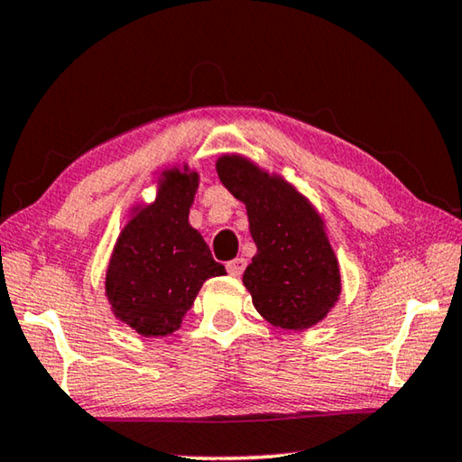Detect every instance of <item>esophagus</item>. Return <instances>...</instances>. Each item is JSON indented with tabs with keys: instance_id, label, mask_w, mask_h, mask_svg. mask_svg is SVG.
<instances>
[{
	"instance_id": "obj_1",
	"label": "esophagus",
	"mask_w": 462,
	"mask_h": 462,
	"mask_svg": "<svg viewBox=\"0 0 462 462\" xmlns=\"http://www.w3.org/2000/svg\"><path fill=\"white\" fill-rule=\"evenodd\" d=\"M226 269H228V273H230L232 277H240L242 273H245V269H246V261L242 259V256H238V259L226 263Z\"/></svg>"
}]
</instances>
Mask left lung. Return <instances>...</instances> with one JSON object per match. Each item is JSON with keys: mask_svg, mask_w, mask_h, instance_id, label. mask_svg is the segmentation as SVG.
<instances>
[{"mask_svg": "<svg viewBox=\"0 0 462 462\" xmlns=\"http://www.w3.org/2000/svg\"><path fill=\"white\" fill-rule=\"evenodd\" d=\"M217 177L246 206L256 254L242 283L259 314L277 328L306 330L328 316L340 297V269L324 220L287 183L240 154L216 162Z\"/></svg>", "mask_w": 462, "mask_h": 462, "instance_id": "left-lung-1", "label": "left lung"}]
</instances>
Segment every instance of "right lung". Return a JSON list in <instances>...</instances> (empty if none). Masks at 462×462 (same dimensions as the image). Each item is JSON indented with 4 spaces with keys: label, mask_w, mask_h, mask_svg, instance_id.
I'll list each match as a JSON object with an SVG mask.
<instances>
[{
    "label": "right lung",
    "mask_w": 462,
    "mask_h": 462,
    "mask_svg": "<svg viewBox=\"0 0 462 462\" xmlns=\"http://www.w3.org/2000/svg\"><path fill=\"white\" fill-rule=\"evenodd\" d=\"M198 185L187 165L162 171L156 199L132 209L109 259L106 297L114 316L146 338L179 330L201 285L226 275L189 224Z\"/></svg>",
    "instance_id": "add662e5"
}]
</instances>
